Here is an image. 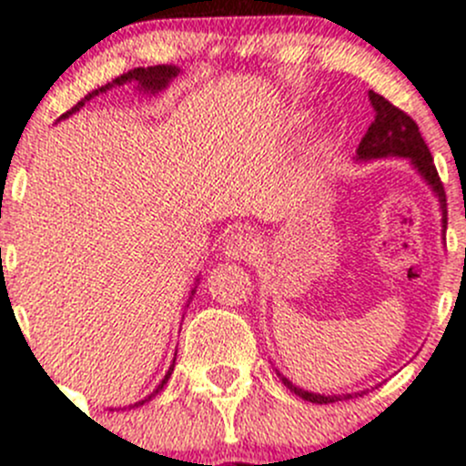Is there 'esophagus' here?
Here are the masks:
<instances>
[{"label":"esophagus","mask_w":466,"mask_h":466,"mask_svg":"<svg viewBox=\"0 0 466 466\" xmlns=\"http://www.w3.org/2000/svg\"><path fill=\"white\" fill-rule=\"evenodd\" d=\"M255 252H257L255 238L246 232L229 234V238L225 241V257H228V259L248 261L255 257Z\"/></svg>","instance_id":"1"}]
</instances>
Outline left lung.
I'll return each instance as SVG.
<instances>
[{
  "mask_svg": "<svg viewBox=\"0 0 466 466\" xmlns=\"http://www.w3.org/2000/svg\"><path fill=\"white\" fill-rule=\"evenodd\" d=\"M369 99L373 104V111H376V120L371 123V127L364 134L362 143L358 147V159L360 161H371V159H382V157H400V159H408L414 168L419 170L423 179L428 182V187L435 191L437 200H440L441 209V228L446 234V191L444 184H441L440 175H437L435 161H432L431 150H428L426 141H423L421 132H419V125L410 118L408 113L400 111L399 106L385 99L382 95L369 90ZM279 380L284 382L287 390H291L293 394L300 396L302 400H309V403L328 405L337 403V400H348L353 399V394L343 396H325V394H311V391L300 390V387L293 385L289 378H284L278 371Z\"/></svg>",
  "mask_w": 466,
  "mask_h": 466,
  "instance_id": "8db88e82",
  "label": "left lung"
}]
</instances>
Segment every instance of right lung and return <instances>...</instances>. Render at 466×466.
<instances>
[{
	"label": "right lung",
	"instance_id": "add662e5",
	"mask_svg": "<svg viewBox=\"0 0 466 466\" xmlns=\"http://www.w3.org/2000/svg\"><path fill=\"white\" fill-rule=\"evenodd\" d=\"M179 75V67L177 66H147V67H134V70H129V72H125V75H120V76H116V79L113 81H108L106 86H102V88H95L93 93H88L86 95L84 99H81V102H76L75 106L70 108V111H66L61 116V118L58 120H63V118H67V116H72V113L75 111H79L81 106H84L86 102H90V99L95 97V95H102V93H106V90H111V88H116V86H125V84H137V88L138 90H143V93H150V95H157L159 93V90H164L166 86L170 84V81L175 79V76ZM198 289V287H196ZM196 289H193L191 291V296L193 293H196ZM173 369H175V360H173V367L168 369V373H166L164 376V380H161V385L157 387L155 391H152L150 396H146V399L143 400H138V403H134V405H129V408H138V405H146L147 400H152L155 399L157 394H159L161 390H164V385L166 382H168V378H170V373H173Z\"/></svg>",
	"mask_w": 466,
	"mask_h": 466
}]
</instances>
